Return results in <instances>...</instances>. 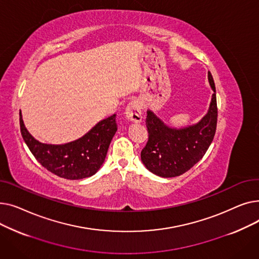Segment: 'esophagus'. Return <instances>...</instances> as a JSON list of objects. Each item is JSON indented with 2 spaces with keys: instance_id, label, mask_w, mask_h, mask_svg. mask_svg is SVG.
I'll return each instance as SVG.
<instances>
[{
  "instance_id": "34e87169",
  "label": "esophagus",
  "mask_w": 259,
  "mask_h": 259,
  "mask_svg": "<svg viewBox=\"0 0 259 259\" xmlns=\"http://www.w3.org/2000/svg\"><path fill=\"white\" fill-rule=\"evenodd\" d=\"M126 117L133 122H141L142 121V107L138 101L130 102L125 110Z\"/></svg>"
}]
</instances>
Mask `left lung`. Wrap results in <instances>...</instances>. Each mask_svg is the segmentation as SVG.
I'll use <instances>...</instances> for the list:
<instances>
[{
  "mask_svg": "<svg viewBox=\"0 0 259 259\" xmlns=\"http://www.w3.org/2000/svg\"><path fill=\"white\" fill-rule=\"evenodd\" d=\"M208 79L213 90L207 114L198 122L185 128H171L151 110L147 111L149 139L141 152L146 168L160 178H175L191 169L202 158L216 131V90L211 72Z\"/></svg>",
  "mask_w": 259,
  "mask_h": 259,
  "instance_id": "1",
  "label": "left lung"
}]
</instances>
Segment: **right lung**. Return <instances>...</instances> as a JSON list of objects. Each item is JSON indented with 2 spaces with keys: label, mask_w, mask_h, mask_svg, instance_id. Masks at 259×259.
Here are the masks:
<instances>
[{
  "label": "right lung",
  "mask_w": 259,
  "mask_h": 259,
  "mask_svg": "<svg viewBox=\"0 0 259 259\" xmlns=\"http://www.w3.org/2000/svg\"><path fill=\"white\" fill-rule=\"evenodd\" d=\"M113 114L99 121L85 135L73 142L51 145L36 141L26 129L20 111L23 140L36 160L51 173L67 180H81L97 173L117 130Z\"/></svg>",
  "instance_id": "right-lung-1"
}]
</instances>
